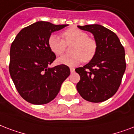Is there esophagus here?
Instances as JSON below:
<instances>
[{"mask_svg":"<svg viewBox=\"0 0 134 134\" xmlns=\"http://www.w3.org/2000/svg\"><path fill=\"white\" fill-rule=\"evenodd\" d=\"M70 72H73L75 71V68H72V67H70Z\"/></svg>","mask_w":134,"mask_h":134,"instance_id":"1","label":"esophagus"}]
</instances>
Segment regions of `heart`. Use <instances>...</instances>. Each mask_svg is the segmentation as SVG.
Here are the masks:
<instances>
[{
	"label": "heart",
	"mask_w": 134,
	"mask_h": 134,
	"mask_svg": "<svg viewBox=\"0 0 134 134\" xmlns=\"http://www.w3.org/2000/svg\"><path fill=\"white\" fill-rule=\"evenodd\" d=\"M64 40L57 34H51L48 38V46L55 55L60 56L65 52L66 44L71 45V54L64 55L57 59L60 64L75 66L82 61L89 62L94 59L98 44L94 38H90L87 32L76 27H71L63 33Z\"/></svg>",
	"instance_id": "b5f03b06"
}]
</instances>
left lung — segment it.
I'll use <instances>...</instances> for the list:
<instances>
[{
    "mask_svg": "<svg viewBox=\"0 0 134 134\" xmlns=\"http://www.w3.org/2000/svg\"><path fill=\"white\" fill-rule=\"evenodd\" d=\"M77 27L93 34L98 49L93 59L75 69L80 76L77 90L86 100L103 102L113 96L121 84L126 69L124 47L114 32L101 25Z\"/></svg>",
    "mask_w": 134,
    "mask_h": 134,
    "instance_id": "obj_1",
    "label": "left lung"
}]
</instances>
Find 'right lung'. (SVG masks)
<instances>
[{
  "mask_svg": "<svg viewBox=\"0 0 134 134\" xmlns=\"http://www.w3.org/2000/svg\"><path fill=\"white\" fill-rule=\"evenodd\" d=\"M67 26L37 21L21 30L12 42L10 74L19 94L27 102L35 105L50 102L69 76L70 68L66 65L49 67L56 59L48 46L49 37Z\"/></svg>",
  "mask_w": 134,
  "mask_h": 134,
  "instance_id": "1",
  "label": "right lung"
}]
</instances>
